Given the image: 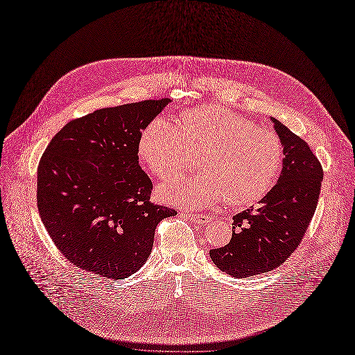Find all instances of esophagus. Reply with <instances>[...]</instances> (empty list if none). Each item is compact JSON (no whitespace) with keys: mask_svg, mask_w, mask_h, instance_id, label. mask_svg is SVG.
<instances>
[{"mask_svg":"<svg viewBox=\"0 0 355 355\" xmlns=\"http://www.w3.org/2000/svg\"><path fill=\"white\" fill-rule=\"evenodd\" d=\"M184 218H187V219H189L191 222H193V223H198V225H202V223H207V222H209L212 218L211 216H207V215H202V214H198V215H191V214H185V212H182L181 214Z\"/></svg>","mask_w":355,"mask_h":355,"instance_id":"esophagus-1","label":"esophagus"}]
</instances>
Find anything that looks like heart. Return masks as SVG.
I'll return each mask as SVG.
<instances>
[{
    "mask_svg": "<svg viewBox=\"0 0 355 355\" xmlns=\"http://www.w3.org/2000/svg\"><path fill=\"white\" fill-rule=\"evenodd\" d=\"M137 153L162 180H171L202 155L200 174L160 188L171 205L204 209L227 199L244 205L263 198L274 185L284 160L279 136L219 105L188 111L181 123L151 121L141 132Z\"/></svg>",
    "mask_w": 355,
    "mask_h": 355,
    "instance_id": "1",
    "label": "heart"
}]
</instances>
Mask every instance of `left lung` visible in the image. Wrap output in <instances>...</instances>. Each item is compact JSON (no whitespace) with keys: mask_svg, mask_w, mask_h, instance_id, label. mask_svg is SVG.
<instances>
[{"mask_svg":"<svg viewBox=\"0 0 355 355\" xmlns=\"http://www.w3.org/2000/svg\"><path fill=\"white\" fill-rule=\"evenodd\" d=\"M271 121L284 146L281 175L260 208L233 216L229 244L209 251L215 266L236 278L268 272L285 263L305 236L320 195V162L305 140L278 119Z\"/></svg>","mask_w":355,"mask_h":355,"instance_id":"obj_1","label":"left lung"}]
</instances>
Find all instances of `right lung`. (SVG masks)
<instances>
[{
    "label": "right lung",
    "instance_id": "add662e5",
    "mask_svg": "<svg viewBox=\"0 0 355 355\" xmlns=\"http://www.w3.org/2000/svg\"><path fill=\"white\" fill-rule=\"evenodd\" d=\"M171 101L94 111L69 122L37 166V209L63 256L111 279L135 274L148 259L160 220L175 209L150 202L153 184L139 166L141 130Z\"/></svg>",
    "mask_w": 355,
    "mask_h": 355
}]
</instances>
